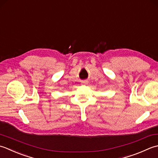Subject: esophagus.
<instances>
[{"mask_svg":"<svg viewBox=\"0 0 158 158\" xmlns=\"http://www.w3.org/2000/svg\"><path fill=\"white\" fill-rule=\"evenodd\" d=\"M82 85H87V84L89 83V82L87 81V80H84V81H82Z\"/></svg>","mask_w":158,"mask_h":158,"instance_id":"obj_1","label":"esophagus"}]
</instances>
